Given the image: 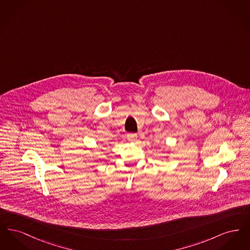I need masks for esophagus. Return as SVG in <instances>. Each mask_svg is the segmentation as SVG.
Wrapping results in <instances>:
<instances>
[{
	"label": "esophagus",
	"instance_id": "1",
	"mask_svg": "<svg viewBox=\"0 0 250 250\" xmlns=\"http://www.w3.org/2000/svg\"><path fill=\"white\" fill-rule=\"evenodd\" d=\"M127 139L129 141H135L137 139V134L136 133H128L127 134Z\"/></svg>",
	"mask_w": 250,
	"mask_h": 250
}]
</instances>
